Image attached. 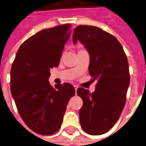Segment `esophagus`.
<instances>
[{"instance_id":"34e87169","label":"esophagus","mask_w":146,"mask_h":146,"mask_svg":"<svg viewBox=\"0 0 146 146\" xmlns=\"http://www.w3.org/2000/svg\"><path fill=\"white\" fill-rule=\"evenodd\" d=\"M74 89H75V91H76V90H77V89H78L77 86L74 85Z\"/></svg>"}]
</instances>
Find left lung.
Listing matches in <instances>:
<instances>
[{"label": "left lung", "mask_w": 146, "mask_h": 146, "mask_svg": "<svg viewBox=\"0 0 146 146\" xmlns=\"http://www.w3.org/2000/svg\"><path fill=\"white\" fill-rule=\"evenodd\" d=\"M73 40L80 41L89 52V73L97 81L93 93L77 90L83 101L80 125L90 135H102L115 125L125 106L130 82L127 56L115 36L96 27L78 26Z\"/></svg>", "instance_id": "left-lung-1"}]
</instances>
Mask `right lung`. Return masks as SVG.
Instances as JSON below:
<instances>
[{
    "instance_id": "1",
    "label": "right lung",
    "mask_w": 146,
    "mask_h": 146,
    "mask_svg": "<svg viewBox=\"0 0 146 146\" xmlns=\"http://www.w3.org/2000/svg\"><path fill=\"white\" fill-rule=\"evenodd\" d=\"M70 24L42 30L21 44L11 70V91L18 113L36 133L52 135L60 129L66 106L75 95L73 85L53 87L50 69L58 66L70 36Z\"/></svg>"
}]
</instances>
